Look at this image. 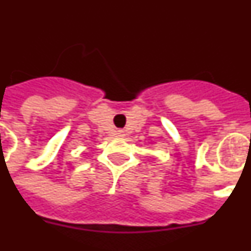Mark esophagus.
Segmentation results:
<instances>
[{"instance_id": "34e87169", "label": "esophagus", "mask_w": 251, "mask_h": 251, "mask_svg": "<svg viewBox=\"0 0 251 251\" xmlns=\"http://www.w3.org/2000/svg\"><path fill=\"white\" fill-rule=\"evenodd\" d=\"M117 134H119V136H125V132L122 131V130H119V131H117Z\"/></svg>"}]
</instances>
